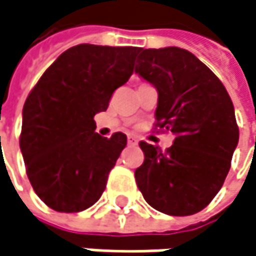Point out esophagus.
<instances>
[{
    "label": "esophagus",
    "instance_id": "obj_1",
    "mask_svg": "<svg viewBox=\"0 0 256 256\" xmlns=\"http://www.w3.org/2000/svg\"><path fill=\"white\" fill-rule=\"evenodd\" d=\"M128 144H130V146H137V144H138V140H137L136 137H132V136H128Z\"/></svg>",
    "mask_w": 256,
    "mask_h": 256
}]
</instances>
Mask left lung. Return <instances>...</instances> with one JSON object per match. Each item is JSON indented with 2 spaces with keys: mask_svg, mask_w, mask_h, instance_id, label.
<instances>
[{
  "mask_svg": "<svg viewBox=\"0 0 256 256\" xmlns=\"http://www.w3.org/2000/svg\"><path fill=\"white\" fill-rule=\"evenodd\" d=\"M136 74L158 90L156 126L176 134L162 152L142 142L136 181L159 212L186 216L206 208L224 184L239 143L232 98L215 74L178 47L140 48Z\"/></svg>",
  "mask_w": 256,
  "mask_h": 256,
  "instance_id": "left-lung-1",
  "label": "left lung"
}]
</instances>
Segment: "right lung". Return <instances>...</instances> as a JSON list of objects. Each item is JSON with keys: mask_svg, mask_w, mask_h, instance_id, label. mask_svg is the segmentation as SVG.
Masks as SVG:
<instances>
[{"mask_svg": "<svg viewBox=\"0 0 256 256\" xmlns=\"http://www.w3.org/2000/svg\"><path fill=\"white\" fill-rule=\"evenodd\" d=\"M138 47L80 44L44 72L23 106L20 150L38 198L58 212L92 206L126 146V136L96 132L113 91L134 72Z\"/></svg>", "mask_w": 256, "mask_h": 256, "instance_id": "right-lung-1", "label": "right lung"}]
</instances>
